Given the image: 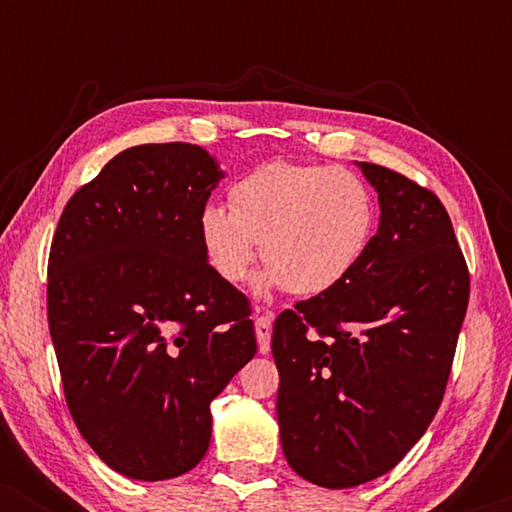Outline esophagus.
Returning a JSON list of instances; mask_svg holds the SVG:
<instances>
[{"label":"esophagus","instance_id":"esophagus-1","mask_svg":"<svg viewBox=\"0 0 512 512\" xmlns=\"http://www.w3.org/2000/svg\"><path fill=\"white\" fill-rule=\"evenodd\" d=\"M256 326V340H258V352L268 354L270 352V333H272V314H263L254 321Z\"/></svg>","mask_w":512,"mask_h":512}]
</instances>
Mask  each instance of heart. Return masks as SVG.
Masks as SVG:
<instances>
[{
    "instance_id": "obj_1",
    "label": "heart",
    "mask_w": 512,
    "mask_h": 512,
    "mask_svg": "<svg viewBox=\"0 0 512 512\" xmlns=\"http://www.w3.org/2000/svg\"><path fill=\"white\" fill-rule=\"evenodd\" d=\"M230 209L205 205L198 235L207 261L240 284L263 254L258 291L319 296L359 268L373 242L377 207L359 174L340 165L270 160L230 186Z\"/></svg>"
}]
</instances>
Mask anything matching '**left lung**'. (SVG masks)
<instances>
[{"instance_id":"left-lung-1","label":"left lung","mask_w":512,"mask_h":512,"mask_svg":"<svg viewBox=\"0 0 512 512\" xmlns=\"http://www.w3.org/2000/svg\"><path fill=\"white\" fill-rule=\"evenodd\" d=\"M380 226L352 275L300 300L272 328L284 457L305 480L345 489L391 471L443 401L471 277L429 188L359 163Z\"/></svg>"}]
</instances>
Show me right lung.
<instances>
[{
  "label": "right lung",
  "mask_w": 512,
  "mask_h": 512,
  "mask_svg": "<svg viewBox=\"0 0 512 512\" xmlns=\"http://www.w3.org/2000/svg\"><path fill=\"white\" fill-rule=\"evenodd\" d=\"M221 177L202 146H132L69 198L53 235L48 328L67 408L128 478L191 471L212 438L209 403L256 354L249 300L198 235Z\"/></svg>",
  "instance_id": "right-lung-1"
}]
</instances>
